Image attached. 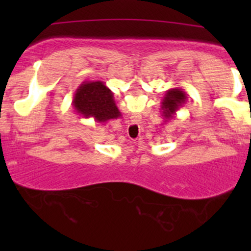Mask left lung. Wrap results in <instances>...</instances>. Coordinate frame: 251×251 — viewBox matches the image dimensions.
Masks as SVG:
<instances>
[{
  "label": "left lung",
  "instance_id": "1",
  "mask_svg": "<svg viewBox=\"0 0 251 251\" xmlns=\"http://www.w3.org/2000/svg\"><path fill=\"white\" fill-rule=\"evenodd\" d=\"M186 101H188V93L183 88L175 87L168 89L162 100V105H160V112H162V117L165 123H169L170 120L174 119L177 111L184 107Z\"/></svg>",
  "mask_w": 251,
  "mask_h": 251
}]
</instances>
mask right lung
<instances>
[{"mask_svg":"<svg viewBox=\"0 0 251 251\" xmlns=\"http://www.w3.org/2000/svg\"><path fill=\"white\" fill-rule=\"evenodd\" d=\"M72 105L80 116L94 118L97 123H107L122 117L112 91L99 80L83 81L76 88Z\"/></svg>","mask_w":251,"mask_h":251,"instance_id":"right-lung-1","label":"right lung"}]
</instances>
